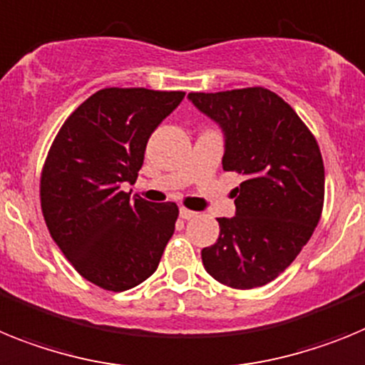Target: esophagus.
Returning a JSON list of instances; mask_svg holds the SVG:
<instances>
[{
  "mask_svg": "<svg viewBox=\"0 0 365 365\" xmlns=\"http://www.w3.org/2000/svg\"><path fill=\"white\" fill-rule=\"evenodd\" d=\"M196 213L195 211H191V209H185V207H180V218H183V220H191V218H195Z\"/></svg>",
  "mask_w": 365,
  "mask_h": 365,
  "instance_id": "esophagus-1",
  "label": "esophagus"
}]
</instances>
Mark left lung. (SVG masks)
I'll use <instances>...</instances> for the list:
<instances>
[{
	"mask_svg": "<svg viewBox=\"0 0 365 365\" xmlns=\"http://www.w3.org/2000/svg\"><path fill=\"white\" fill-rule=\"evenodd\" d=\"M224 134V170L244 182L233 189L235 217L217 218L220 235L202 250L211 277L231 288H257L292 264L318 226L325 170L314 135L290 104L264 88L189 93Z\"/></svg>",
	"mask_w": 365,
	"mask_h": 365,
	"instance_id": "obj_1",
	"label": "left lung"
}]
</instances>
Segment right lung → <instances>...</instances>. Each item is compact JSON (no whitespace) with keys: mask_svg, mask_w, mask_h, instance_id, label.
Instances as JSON below:
<instances>
[{"mask_svg":"<svg viewBox=\"0 0 365 365\" xmlns=\"http://www.w3.org/2000/svg\"><path fill=\"white\" fill-rule=\"evenodd\" d=\"M183 91L104 88L66 119L47 154L40 200L47 230L73 268L112 292L156 272L178 205L132 198L152 132Z\"/></svg>","mask_w":365,"mask_h":365,"instance_id":"1","label":"right lung"}]
</instances>
